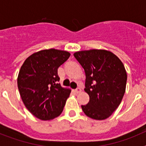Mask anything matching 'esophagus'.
<instances>
[{"label": "esophagus", "mask_w": 146, "mask_h": 146, "mask_svg": "<svg viewBox=\"0 0 146 146\" xmlns=\"http://www.w3.org/2000/svg\"><path fill=\"white\" fill-rule=\"evenodd\" d=\"M74 91H75V92L77 93V94H78V93H80L81 91V88H76Z\"/></svg>", "instance_id": "34e87169"}]
</instances>
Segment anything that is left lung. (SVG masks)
Segmentation results:
<instances>
[{
	"label": "left lung",
	"instance_id": "1",
	"mask_svg": "<svg viewBox=\"0 0 146 146\" xmlns=\"http://www.w3.org/2000/svg\"><path fill=\"white\" fill-rule=\"evenodd\" d=\"M74 56L86 73L85 91L89 102L82 105L89 118L104 120L109 118L121 104L126 91V69L113 52L104 50L79 51Z\"/></svg>",
	"mask_w": 146,
	"mask_h": 146
}]
</instances>
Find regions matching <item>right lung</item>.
I'll list each match as a JSON object with an SVG mask.
<instances>
[{
	"mask_svg": "<svg viewBox=\"0 0 146 146\" xmlns=\"http://www.w3.org/2000/svg\"><path fill=\"white\" fill-rule=\"evenodd\" d=\"M70 53L49 49L32 54L25 60L17 77L23 103L32 114L43 121L60 115L71 90L58 83V69Z\"/></svg>",
	"mask_w": 146,
	"mask_h": 146,
	"instance_id": "add662e5",
	"label": "right lung"
}]
</instances>
